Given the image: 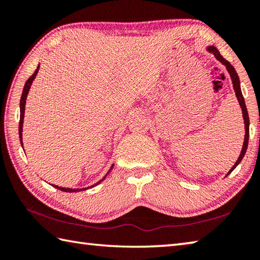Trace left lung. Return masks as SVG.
Wrapping results in <instances>:
<instances>
[{
	"label": "left lung",
	"instance_id": "1",
	"mask_svg": "<svg viewBox=\"0 0 260 260\" xmlns=\"http://www.w3.org/2000/svg\"><path fill=\"white\" fill-rule=\"evenodd\" d=\"M208 50L210 52H212V54L215 56V58H217L219 61H221V63L225 65L227 71L230 72L231 74V78H232V81H233V87H234V90H235V94H236V98L239 100V103L241 105V109H242V113H243V119H244V125H245V136H244V143H243V148H242V151H241V155L239 157V159L236 160L235 165L232 167V170L228 172V174L232 173V171L235 169V167L240 164L241 160L243 159V157L245 155V151L246 149H248V143H249V114H248V110H246L245 107V102H244V98L243 95H242V91H241V87H240V79L239 76H237V73L235 71V69L233 65L230 63V61L226 60L223 57L220 55V52L218 51V49L213 46H211L208 48Z\"/></svg>",
	"mask_w": 260,
	"mask_h": 260
}]
</instances>
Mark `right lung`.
I'll return each mask as SVG.
<instances>
[{
    "mask_svg": "<svg viewBox=\"0 0 260 260\" xmlns=\"http://www.w3.org/2000/svg\"><path fill=\"white\" fill-rule=\"evenodd\" d=\"M38 71H39V67H38V69L35 70V72L32 74V76H30L29 78H28V80L25 82V86H24V90H23V94H21V99H20V120H19V139H20V143H21V146H23V139H21V136H23V134H21V132H23V122H24V114H25V103H26V98H27V94H28V90H29V88H30V85H32V82H33V80H34V78L37 77V73H38ZM113 167V165L111 166V169ZM111 169L109 170V172L110 171H111ZM108 172V173H109ZM108 173H107V175H108ZM107 175H105V177L102 179V180H100V181L96 183V184H99V183H101L103 181V180L107 178ZM96 184H94V186H96ZM52 186H54V184H52ZM55 188H57V189H59V190H63V191H67V192H77V191H81V190H86V189H70V188H61V187H58V186H54ZM88 189V188H87Z\"/></svg>",
    "mask_w": 260,
    "mask_h": 260,
    "instance_id": "obj_1",
    "label": "right lung"
}]
</instances>
